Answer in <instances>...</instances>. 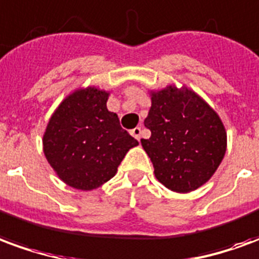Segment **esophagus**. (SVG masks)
<instances>
[{"instance_id":"obj_1","label":"esophagus","mask_w":259,"mask_h":259,"mask_svg":"<svg viewBox=\"0 0 259 259\" xmlns=\"http://www.w3.org/2000/svg\"><path fill=\"white\" fill-rule=\"evenodd\" d=\"M130 135L133 136L136 140H140V137H141V127H135V129L130 132Z\"/></svg>"}]
</instances>
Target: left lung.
Segmentation results:
<instances>
[{
	"label": "left lung",
	"mask_w": 259,
	"mask_h": 259,
	"mask_svg": "<svg viewBox=\"0 0 259 259\" xmlns=\"http://www.w3.org/2000/svg\"><path fill=\"white\" fill-rule=\"evenodd\" d=\"M151 108L144 120L151 130L141 146L154 174L169 190L190 193L205 185L222 162L228 136L222 120L195 91L166 85L150 91Z\"/></svg>",
	"instance_id": "8db88e82"
}]
</instances>
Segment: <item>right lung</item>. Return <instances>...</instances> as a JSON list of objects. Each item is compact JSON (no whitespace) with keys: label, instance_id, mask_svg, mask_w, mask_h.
<instances>
[{"label":"right lung","instance_id":"1","mask_svg":"<svg viewBox=\"0 0 259 259\" xmlns=\"http://www.w3.org/2000/svg\"><path fill=\"white\" fill-rule=\"evenodd\" d=\"M109 91L94 85L66 96L48 120L42 151L58 178L73 189L90 191L111 180L139 141L108 111Z\"/></svg>","mask_w":259,"mask_h":259}]
</instances>
